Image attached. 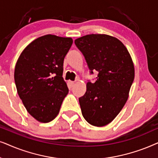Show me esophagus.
I'll list each match as a JSON object with an SVG mask.
<instances>
[{
	"mask_svg": "<svg viewBox=\"0 0 158 158\" xmlns=\"http://www.w3.org/2000/svg\"><path fill=\"white\" fill-rule=\"evenodd\" d=\"M68 83H69V85L70 87H72L74 85V81H69Z\"/></svg>",
	"mask_w": 158,
	"mask_h": 158,
	"instance_id": "esophagus-1",
	"label": "esophagus"
}]
</instances>
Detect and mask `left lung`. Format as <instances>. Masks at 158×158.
<instances>
[{
    "label": "left lung",
    "instance_id": "left-lung-1",
    "mask_svg": "<svg viewBox=\"0 0 158 158\" xmlns=\"http://www.w3.org/2000/svg\"><path fill=\"white\" fill-rule=\"evenodd\" d=\"M74 43L91 73L99 72L95 82H87L85 94L79 99L81 113L91 125L104 127L117 116L128 100L134 79L133 60L125 45L110 35L92 34Z\"/></svg>",
    "mask_w": 158,
    "mask_h": 158
}]
</instances>
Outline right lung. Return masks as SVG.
<instances>
[{"label": "right lung", "mask_w": 158, "mask_h": 158, "mask_svg": "<svg viewBox=\"0 0 158 158\" xmlns=\"http://www.w3.org/2000/svg\"><path fill=\"white\" fill-rule=\"evenodd\" d=\"M73 40L46 35L29 43L19 57L14 80L27 112L41 123L57 116L69 93L63 78L64 60Z\"/></svg>", "instance_id": "1"}]
</instances>
